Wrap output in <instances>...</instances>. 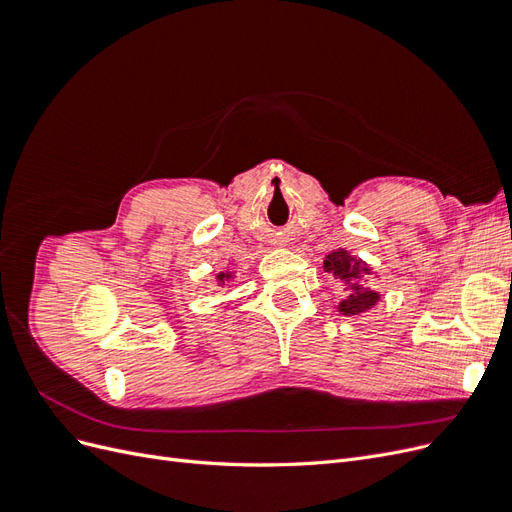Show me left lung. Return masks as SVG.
<instances>
[{"label":"left lung","instance_id":"obj_1","mask_svg":"<svg viewBox=\"0 0 512 512\" xmlns=\"http://www.w3.org/2000/svg\"><path fill=\"white\" fill-rule=\"evenodd\" d=\"M322 269L327 271L331 277H335V280L346 284L348 297L344 301H339V305H337V312H342L344 316L363 314L380 301V294L376 290H371L361 284L363 275H369L371 269L365 265L363 260L350 256L348 250L331 252L327 258H324Z\"/></svg>","mask_w":512,"mask_h":512}]
</instances>
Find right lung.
Wrapping results in <instances>:
<instances>
[{"label": "right lung", "instance_id": "add662e5", "mask_svg": "<svg viewBox=\"0 0 512 512\" xmlns=\"http://www.w3.org/2000/svg\"><path fill=\"white\" fill-rule=\"evenodd\" d=\"M228 277H230V273H220V275H218V282L224 284V282L228 280Z\"/></svg>", "mask_w": 512, "mask_h": 512}]
</instances>
